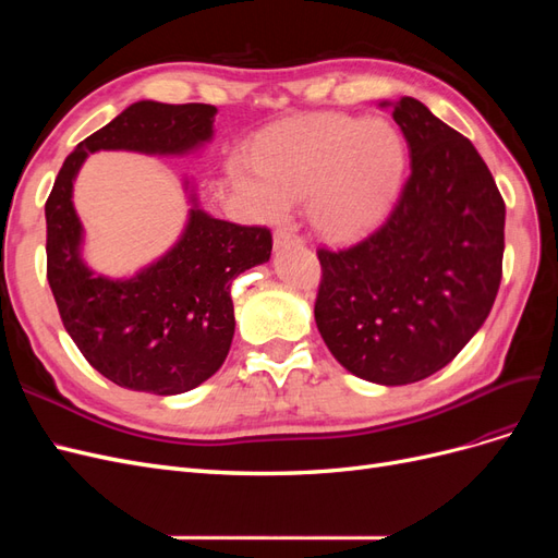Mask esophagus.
<instances>
[{
	"mask_svg": "<svg viewBox=\"0 0 558 558\" xmlns=\"http://www.w3.org/2000/svg\"><path fill=\"white\" fill-rule=\"evenodd\" d=\"M272 244L275 248H283V246H302V240L298 238V234L289 232V230H277L275 238H272Z\"/></svg>",
	"mask_w": 558,
	"mask_h": 558,
	"instance_id": "1",
	"label": "esophagus"
}]
</instances>
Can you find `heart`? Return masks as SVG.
I'll list each match as a JSON object with an SVG mask.
<instances>
[{
  "label": "heart",
  "instance_id": "b5f03b06",
  "mask_svg": "<svg viewBox=\"0 0 558 558\" xmlns=\"http://www.w3.org/2000/svg\"><path fill=\"white\" fill-rule=\"evenodd\" d=\"M408 165L400 132L384 121L318 113L269 128L253 165L234 160L232 189L277 221L307 197L312 226L335 242L359 238L391 207Z\"/></svg>",
  "mask_w": 558,
  "mask_h": 558
}]
</instances>
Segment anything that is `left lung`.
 I'll return each instance as SVG.
<instances>
[{"mask_svg": "<svg viewBox=\"0 0 558 558\" xmlns=\"http://www.w3.org/2000/svg\"><path fill=\"white\" fill-rule=\"evenodd\" d=\"M410 179L386 221L318 251L316 328L344 369L404 386L453 361L486 320L502 275L505 202L463 134L414 97L393 107Z\"/></svg>", "mask_w": 558, "mask_h": 558, "instance_id": "1", "label": "left lung"}]
</instances>
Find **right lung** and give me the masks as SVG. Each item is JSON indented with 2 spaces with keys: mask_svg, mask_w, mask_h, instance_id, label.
Segmentation results:
<instances>
[{
  "mask_svg": "<svg viewBox=\"0 0 558 558\" xmlns=\"http://www.w3.org/2000/svg\"><path fill=\"white\" fill-rule=\"evenodd\" d=\"M216 113L211 105H130L74 148L46 202L48 283L62 324L97 373L130 391L179 396L218 373L234 335L230 283L269 260L272 234L202 209L195 181L183 174L191 209L174 244L134 275H99L83 258L74 181L97 150L199 154L214 140Z\"/></svg>",
  "mask_w": 558,
  "mask_h": 558,
  "instance_id": "right-lung-1",
  "label": "right lung"
}]
</instances>
